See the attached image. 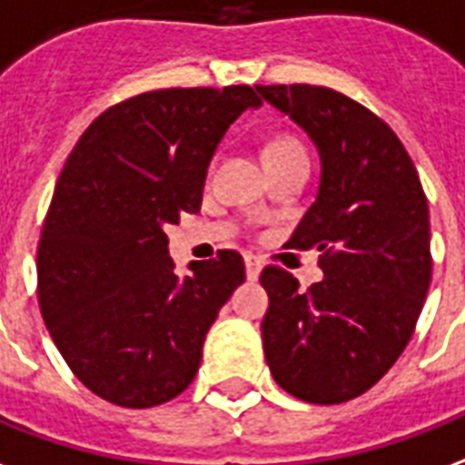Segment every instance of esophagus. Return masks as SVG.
<instances>
[{"label":"esophagus","mask_w":465,"mask_h":465,"mask_svg":"<svg viewBox=\"0 0 465 465\" xmlns=\"http://www.w3.org/2000/svg\"><path fill=\"white\" fill-rule=\"evenodd\" d=\"M260 272H262V262L257 260L255 255H245V274L247 280H252L255 282L257 277H260Z\"/></svg>","instance_id":"obj_1"}]
</instances>
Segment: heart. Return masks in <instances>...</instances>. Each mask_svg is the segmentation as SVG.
<instances>
[{"label": "heart", "mask_w": 465, "mask_h": 465, "mask_svg": "<svg viewBox=\"0 0 465 465\" xmlns=\"http://www.w3.org/2000/svg\"><path fill=\"white\" fill-rule=\"evenodd\" d=\"M292 151H302L297 141L292 138H287V135H280V138H272L270 143L265 145V151H262V158H270V155H282V153H292Z\"/></svg>", "instance_id": "obj_1"}]
</instances>
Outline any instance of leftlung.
<instances>
[{
  "instance_id": "obj_1",
  "label": "left lung",
  "mask_w": 465,
  "mask_h": 465,
  "mask_svg": "<svg viewBox=\"0 0 465 465\" xmlns=\"http://www.w3.org/2000/svg\"><path fill=\"white\" fill-rule=\"evenodd\" d=\"M320 155L317 198L290 247L322 252L307 292L267 267L262 349L274 381L310 404H341L391 369L431 282L429 203L401 141L379 116L324 86H255Z\"/></svg>"
}]
</instances>
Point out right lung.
I'll return each mask as SVG.
<instances>
[{"label":"right lung","mask_w":465,"mask_h":465,"mask_svg":"<svg viewBox=\"0 0 465 465\" xmlns=\"http://www.w3.org/2000/svg\"><path fill=\"white\" fill-rule=\"evenodd\" d=\"M250 86L148 91L108 108L61 171L36 274L46 330L81 384L111 404L151 409L188 389L242 257L175 272L165 225L198 213L213 155Z\"/></svg>","instance_id":"1"}]
</instances>
